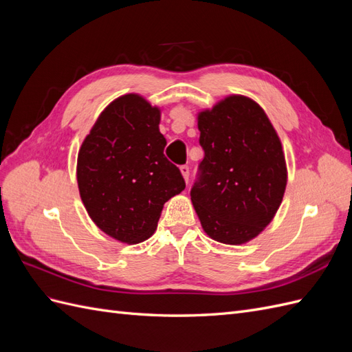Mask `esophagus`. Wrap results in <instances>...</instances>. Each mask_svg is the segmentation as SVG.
I'll return each instance as SVG.
<instances>
[{
	"mask_svg": "<svg viewBox=\"0 0 352 352\" xmlns=\"http://www.w3.org/2000/svg\"><path fill=\"white\" fill-rule=\"evenodd\" d=\"M180 173H182V176H184V179H185V182L188 184V182H189V166H186V164L180 166Z\"/></svg>",
	"mask_w": 352,
	"mask_h": 352,
	"instance_id": "34e87169",
	"label": "esophagus"
}]
</instances>
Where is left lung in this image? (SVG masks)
Returning a JSON list of instances; mask_svg holds the SVG:
<instances>
[{"mask_svg": "<svg viewBox=\"0 0 352 352\" xmlns=\"http://www.w3.org/2000/svg\"><path fill=\"white\" fill-rule=\"evenodd\" d=\"M204 158L190 201L207 235L241 245L254 239L278 211L287 172L278 133L260 105L243 95L198 114Z\"/></svg>", "mask_w": 352, "mask_h": 352, "instance_id": "8db88e82", "label": "left lung"}]
</instances>
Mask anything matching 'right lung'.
<instances>
[{
    "mask_svg": "<svg viewBox=\"0 0 352 352\" xmlns=\"http://www.w3.org/2000/svg\"><path fill=\"white\" fill-rule=\"evenodd\" d=\"M160 109L127 94L109 104L78 154L79 194L109 236L138 243L157 229L164 202L182 192L180 170L164 155Z\"/></svg>",
    "mask_w": 352,
    "mask_h": 352,
    "instance_id": "add662e5",
    "label": "right lung"
}]
</instances>
